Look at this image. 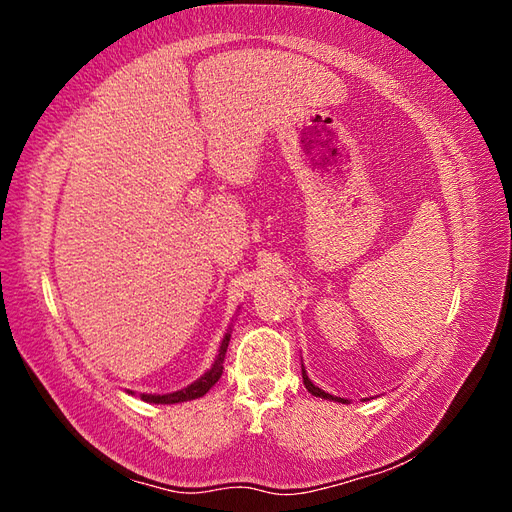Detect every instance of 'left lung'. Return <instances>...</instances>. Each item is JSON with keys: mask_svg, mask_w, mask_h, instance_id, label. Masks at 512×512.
I'll use <instances>...</instances> for the list:
<instances>
[{"mask_svg": "<svg viewBox=\"0 0 512 512\" xmlns=\"http://www.w3.org/2000/svg\"><path fill=\"white\" fill-rule=\"evenodd\" d=\"M301 371H303V384H305V389L312 393V395H316V397H322V399H333V401H342V404H348L346 399H342V397H333V395H329V393H324L322 389H318V386L307 378V374H305V367H301Z\"/></svg>", "mask_w": 512, "mask_h": 512, "instance_id": "left-lung-1", "label": "left lung"}]
</instances>
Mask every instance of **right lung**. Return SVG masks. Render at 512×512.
I'll list each match as a JSON object with an SVG mask.
<instances>
[{
  "label": "right lung",
  "instance_id": "right-lung-1",
  "mask_svg": "<svg viewBox=\"0 0 512 512\" xmlns=\"http://www.w3.org/2000/svg\"><path fill=\"white\" fill-rule=\"evenodd\" d=\"M228 342H230V331L224 335L222 344H220V350H218V356H215V361L211 365V369H207L203 376H200L196 382L188 384L185 389L181 391H175V393H166V395H141V399L149 401V404H181V401H190V399H198L203 397L211 386L220 380L222 376V369H224V356H226V348H228ZM132 393V391H130Z\"/></svg>",
  "mask_w": 512,
  "mask_h": 512
}]
</instances>
